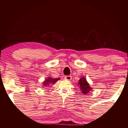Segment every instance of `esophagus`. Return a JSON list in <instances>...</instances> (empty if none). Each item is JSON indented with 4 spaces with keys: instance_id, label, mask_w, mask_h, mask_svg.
Wrapping results in <instances>:
<instances>
[{
    "instance_id": "34e87169",
    "label": "esophagus",
    "mask_w": 128,
    "mask_h": 128,
    "mask_svg": "<svg viewBox=\"0 0 128 128\" xmlns=\"http://www.w3.org/2000/svg\"><path fill=\"white\" fill-rule=\"evenodd\" d=\"M64 78L66 80L70 81V80H71V79H72V76H66L64 77Z\"/></svg>"
}]
</instances>
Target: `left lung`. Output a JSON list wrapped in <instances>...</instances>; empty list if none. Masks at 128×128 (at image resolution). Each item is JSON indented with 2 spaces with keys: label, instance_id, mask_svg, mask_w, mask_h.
<instances>
[{
  "label": "left lung",
  "instance_id": "obj_1",
  "mask_svg": "<svg viewBox=\"0 0 128 128\" xmlns=\"http://www.w3.org/2000/svg\"><path fill=\"white\" fill-rule=\"evenodd\" d=\"M78 85L80 88L81 90V92L84 94L89 93L91 89H92V88L89 86V84L86 81V80L85 77L80 78L78 82Z\"/></svg>",
  "mask_w": 128,
  "mask_h": 128
}]
</instances>
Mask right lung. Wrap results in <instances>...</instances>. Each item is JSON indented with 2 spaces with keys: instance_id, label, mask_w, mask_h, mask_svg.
<instances>
[{
  "instance_id": "1",
  "label": "right lung",
  "mask_w": 128,
  "mask_h": 128,
  "mask_svg": "<svg viewBox=\"0 0 128 128\" xmlns=\"http://www.w3.org/2000/svg\"><path fill=\"white\" fill-rule=\"evenodd\" d=\"M59 80V78H52L51 77H49L48 78L45 80V81L43 82V85L44 86H48L50 85V84H54Z\"/></svg>"
}]
</instances>
